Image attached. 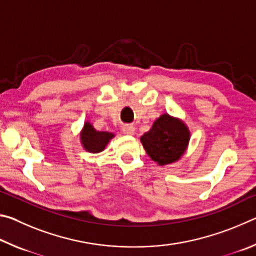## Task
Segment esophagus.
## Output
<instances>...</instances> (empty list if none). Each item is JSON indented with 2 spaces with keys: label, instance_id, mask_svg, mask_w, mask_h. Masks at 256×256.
Instances as JSON below:
<instances>
[{
  "label": "esophagus",
  "instance_id": "1",
  "mask_svg": "<svg viewBox=\"0 0 256 256\" xmlns=\"http://www.w3.org/2000/svg\"><path fill=\"white\" fill-rule=\"evenodd\" d=\"M123 132L128 136H132V134H134V126L133 125H124Z\"/></svg>",
  "mask_w": 256,
  "mask_h": 256
}]
</instances>
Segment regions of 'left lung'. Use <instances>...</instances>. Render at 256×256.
<instances>
[{
  "label": "left lung",
  "mask_w": 256,
  "mask_h": 256,
  "mask_svg": "<svg viewBox=\"0 0 256 256\" xmlns=\"http://www.w3.org/2000/svg\"><path fill=\"white\" fill-rule=\"evenodd\" d=\"M188 141L186 125L168 114L160 116L150 131L141 136L146 152L160 166L177 162L185 152Z\"/></svg>",
  "instance_id": "left-lung-1"
}]
</instances>
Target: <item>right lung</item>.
<instances>
[{
    "label": "right lung",
    "mask_w": 256,
    "mask_h": 256,
    "mask_svg": "<svg viewBox=\"0 0 256 256\" xmlns=\"http://www.w3.org/2000/svg\"><path fill=\"white\" fill-rule=\"evenodd\" d=\"M81 144L84 148L92 154L100 152L114 134L110 132H99L94 128V126L89 122H86L84 130L81 132Z\"/></svg>",
    "instance_id": "add662e5"
}]
</instances>
